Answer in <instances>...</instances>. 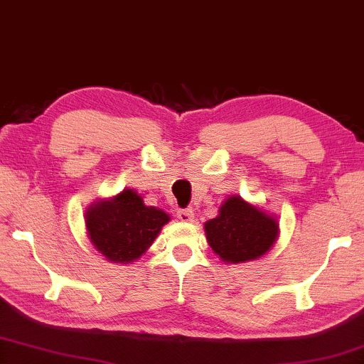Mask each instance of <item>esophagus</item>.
I'll use <instances>...</instances> for the list:
<instances>
[{
	"label": "esophagus",
	"mask_w": 364,
	"mask_h": 364,
	"mask_svg": "<svg viewBox=\"0 0 364 364\" xmlns=\"http://www.w3.org/2000/svg\"><path fill=\"white\" fill-rule=\"evenodd\" d=\"M176 217L180 218L181 222H191L194 217V212H193V209H183V210H178Z\"/></svg>",
	"instance_id": "1"
}]
</instances>
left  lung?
Instances as JSON below:
<instances>
[{
	"label": "left lung",
	"instance_id": "left-lung-1",
	"mask_svg": "<svg viewBox=\"0 0 364 364\" xmlns=\"http://www.w3.org/2000/svg\"><path fill=\"white\" fill-rule=\"evenodd\" d=\"M207 243L227 264H240L264 256L279 236L274 215L232 196L218 209V215L204 223Z\"/></svg>",
	"mask_w": 364,
	"mask_h": 364
}]
</instances>
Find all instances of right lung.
I'll return each mask as SVG.
<instances>
[{
	"label": "right lung",
	"instance_id": "add662e5",
	"mask_svg": "<svg viewBox=\"0 0 364 364\" xmlns=\"http://www.w3.org/2000/svg\"><path fill=\"white\" fill-rule=\"evenodd\" d=\"M85 228L90 243L109 262L131 264L139 259L170 215L144 204L142 196L124 189L112 199H100L85 210Z\"/></svg>",
	"mask_w": 364,
	"mask_h": 364
}]
</instances>
